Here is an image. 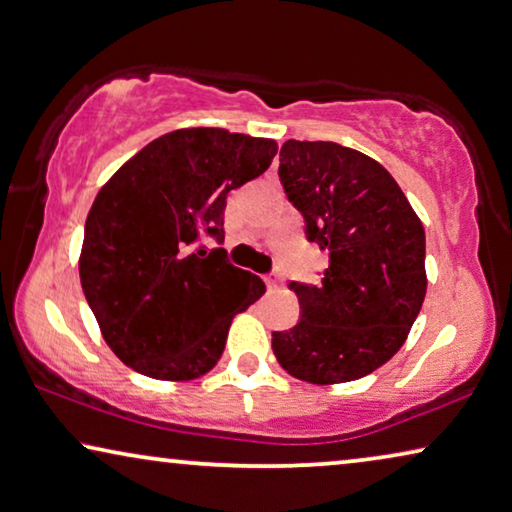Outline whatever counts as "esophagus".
Wrapping results in <instances>:
<instances>
[{
  "label": "esophagus",
  "mask_w": 512,
  "mask_h": 512,
  "mask_svg": "<svg viewBox=\"0 0 512 512\" xmlns=\"http://www.w3.org/2000/svg\"><path fill=\"white\" fill-rule=\"evenodd\" d=\"M265 284H268V288H279V284H281V274L274 270V272H270V274H265Z\"/></svg>",
  "instance_id": "1"
}]
</instances>
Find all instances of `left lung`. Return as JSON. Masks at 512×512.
Here are the masks:
<instances>
[{
	"instance_id": "obj_1",
	"label": "left lung",
	"mask_w": 512,
	"mask_h": 512,
	"mask_svg": "<svg viewBox=\"0 0 512 512\" xmlns=\"http://www.w3.org/2000/svg\"><path fill=\"white\" fill-rule=\"evenodd\" d=\"M279 180L330 265L321 284H288L300 321L272 332V351L300 381L362 379L402 348L420 314L425 228L388 170L351 147L286 140Z\"/></svg>"
}]
</instances>
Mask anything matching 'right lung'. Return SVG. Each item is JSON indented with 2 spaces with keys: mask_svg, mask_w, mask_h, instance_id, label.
I'll use <instances>...</instances> for the list:
<instances>
[{
  "mask_svg": "<svg viewBox=\"0 0 512 512\" xmlns=\"http://www.w3.org/2000/svg\"><path fill=\"white\" fill-rule=\"evenodd\" d=\"M277 143L226 129L152 140L99 191L85 221L80 284L106 344L159 381L217 365L235 314L265 293L228 263L226 196L270 168Z\"/></svg>",
  "mask_w": 512,
  "mask_h": 512,
  "instance_id": "obj_1",
  "label": "right lung"
}]
</instances>
